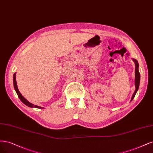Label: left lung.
Returning a JSON list of instances; mask_svg holds the SVG:
<instances>
[{
  "instance_id": "left-lung-1",
  "label": "left lung",
  "mask_w": 153,
  "mask_h": 153,
  "mask_svg": "<svg viewBox=\"0 0 153 153\" xmlns=\"http://www.w3.org/2000/svg\"><path fill=\"white\" fill-rule=\"evenodd\" d=\"M133 61L135 62V92L134 93V94L132 95V97H131V101H132L133 99L134 98L135 94L137 93V92L138 89H139V83H140V73L139 71V64L137 61L135 59H133Z\"/></svg>"
}]
</instances>
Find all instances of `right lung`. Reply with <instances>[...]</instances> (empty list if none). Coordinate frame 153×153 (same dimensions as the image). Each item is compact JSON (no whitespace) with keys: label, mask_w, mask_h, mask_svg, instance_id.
<instances>
[{"label":"right lung","mask_w":153,"mask_h":153,"mask_svg":"<svg viewBox=\"0 0 153 153\" xmlns=\"http://www.w3.org/2000/svg\"><path fill=\"white\" fill-rule=\"evenodd\" d=\"M13 83H14V89L16 92L18 96L19 97V98L20 99L21 101H22L25 104H26V106H28L29 107H31V108H42L40 106H35V105H33V104L30 103V102H28L27 100H26L23 96L22 95V94H21L18 90V86H17V83H16V73H14V76H13Z\"/></svg>","instance_id":"add662e5"}]
</instances>
